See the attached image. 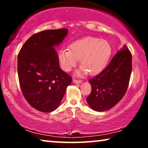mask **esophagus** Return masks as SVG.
I'll list each match as a JSON object with an SVG mask.
<instances>
[{
  "label": "esophagus",
  "mask_w": 148,
  "mask_h": 148,
  "mask_svg": "<svg viewBox=\"0 0 148 148\" xmlns=\"http://www.w3.org/2000/svg\"><path fill=\"white\" fill-rule=\"evenodd\" d=\"M73 83H75V84H80V83H82V80L76 79H73Z\"/></svg>",
  "instance_id": "esophagus-1"
}]
</instances>
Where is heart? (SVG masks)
I'll return each instance as SVG.
<instances>
[{
	"label": "heart",
	"instance_id": "1",
	"mask_svg": "<svg viewBox=\"0 0 148 148\" xmlns=\"http://www.w3.org/2000/svg\"><path fill=\"white\" fill-rule=\"evenodd\" d=\"M111 54L112 48L106 40L87 37L72 43L70 49H60L58 57L60 66L65 71H70L80 58L82 66L77 73L89 71L90 75H96L108 64Z\"/></svg>",
	"mask_w": 148,
	"mask_h": 148
}]
</instances>
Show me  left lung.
I'll return each instance as SVG.
<instances>
[{
	"instance_id": "8db88e82",
	"label": "left lung",
	"mask_w": 148,
	"mask_h": 148,
	"mask_svg": "<svg viewBox=\"0 0 148 148\" xmlns=\"http://www.w3.org/2000/svg\"><path fill=\"white\" fill-rule=\"evenodd\" d=\"M132 71V55L127 46L114 56L102 71L89 80L92 92L86 100L96 111L108 110L125 96Z\"/></svg>"
}]
</instances>
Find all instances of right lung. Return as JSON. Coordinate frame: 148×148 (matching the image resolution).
Segmentation results:
<instances>
[{
    "mask_svg": "<svg viewBox=\"0 0 148 148\" xmlns=\"http://www.w3.org/2000/svg\"><path fill=\"white\" fill-rule=\"evenodd\" d=\"M68 29L44 30L34 34L17 56V72L24 98L37 110L50 112L58 108L72 77L59 66L54 46L61 43Z\"/></svg>",
    "mask_w": 148,
    "mask_h": 148,
    "instance_id": "1",
    "label": "right lung"
}]
</instances>
